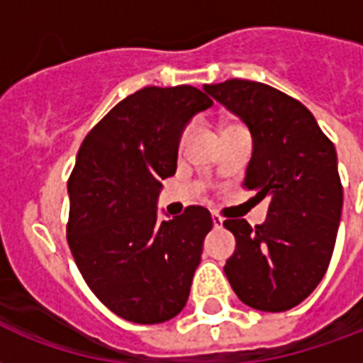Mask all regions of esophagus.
Wrapping results in <instances>:
<instances>
[{"label":"esophagus","instance_id":"1","mask_svg":"<svg viewBox=\"0 0 363 363\" xmlns=\"http://www.w3.org/2000/svg\"><path fill=\"white\" fill-rule=\"evenodd\" d=\"M222 224H224V218H222L220 214H213V226H214V228H220Z\"/></svg>","mask_w":363,"mask_h":363}]
</instances>
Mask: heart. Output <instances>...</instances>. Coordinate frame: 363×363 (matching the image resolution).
<instances>
[{
  "label": "heart",
  "mask_w": 363,
  "mask_h": 363,
  "mask_svg": "<svg viewBox=\"0 0 363 363\" xmlns=\"http://www.w3.org/2000/svg\"><path fill=\"white\" fill-rule=\"evenodd\" d=\"M232 127H238V123H228V125H224V131H226V129H232ZM184 139H185V137H182L179 145H184Z\"/></svg>",
  "instance_id": "b5f03b06"
}]
</instances>
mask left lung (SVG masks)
Masks as SVG:
<instances>
[{"label": "left lung", "instance_id": "8db88e82", "mask_svg": "<svg viewBox=\"0 0 363 363\" xmlns=\"http://www.w3.org/2000/svg\"><path fill=\"white\" fill-rule=\"evenodd\" d=\"M203 89L250 127L243 187L271 201L255 228L224 220L236 238L224 265L230 286L259 311L292 309L323 280L337 242L342 184L335 145L306 106L269 84L230 79Z\"/></svg>", "mask_w": 363, "mask_h": 363}]
</instances>
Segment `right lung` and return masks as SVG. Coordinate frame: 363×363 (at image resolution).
Listing matches in <instances>:
<instances>
[{
  "label": "right lung",
  "instance_id": "right-lung-1",
  "mask_svg": "<svg viewBox=\"0 0 363 363\" xmlns=\"http://www.w3.org/2000/svg\"><path fill=\"white\" fill-rule=\"evenodd\" d=\"M213 100L189 84L145 86L123 98L84 137L67 182V243L84 282L116 315L155 325L185 308L207 208L160 220L162 179L176 174L185 125Z\"/></svg>",
  "mask_w": 363,
  "mask_h": 363
}]
</instances>
